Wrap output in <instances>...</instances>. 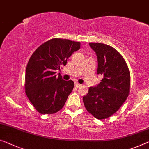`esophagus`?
<instances>
[{
	"label": "esophagus",
	"instance_id": "esophagus-1",
	"mask_svg": "<svg viewBox=\"0 0 149 149\" xmlns=\"http://www.w3.org/2000/svg\"><path fill=\"white\" fill-rule=\"evenodd\" d=\"M82 86V84L78 83V82H76V83H75V86H76L77 88L80 87V86Z\"/></svg>",
	"mask_w": 149,
	"mask_h": 149
}]
</instances>
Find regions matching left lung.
Here are the masks:
<instances>
[{"label": "left lung", "mask_w": 149, "mask_h": 149, "mask_svg": "<svg viewBox=\"0 0 149 149\" xmlns=\"http://www.w3.org/2000/svg\"><path fill=\"white\" fill-rule=\"evenodd\" d=\"M97 54L98 74L103 76L95 87H90L83 97L86 109L99 120L110 117L120 108L130 91L129 67L114 48L102 43H89Z\"/></svg>", "instance_id": "1"}]
</instances>
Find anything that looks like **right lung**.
Here are the masks:
<instances>
[{"label":"right lung","mask_w":149,"mask_h":149,"mask_svg":"<svg viewBox=\"0 0 149 149\" xmlns=\"http://www.w3.org/2000/svg\"><path fill=\"white\" fill-rule=\"evenodd\" d=\"M81 43L54 38L39 46L27 64L25 73V93L40 114H54L65 105L74 83L66 81L55 70L67 65V58L78 51Z\"/></svg>","instance_id":"add662e5"}]
</instances>
